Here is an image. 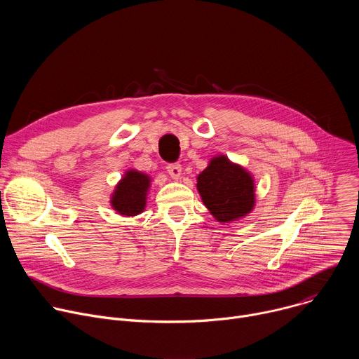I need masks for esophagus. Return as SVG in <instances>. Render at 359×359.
Returning <instances> with one entry per match:
<instances>
[{
	"label": "esophagus",
	"mask_w": 359,
	"mask_h": 359,
	"mask_svg": "<svg viewBox=\"0 0 359 359\" xmlns=\"http://www.w3.org/2000/svg\"><path fill=\"white\" fill-rule=\"evenodd\" d=\"M166 169H168L169 175L175 179H179L180 175H182V166L179 163H170V165H168Z\"/></svg>",
	"instance_id": "obj_1"
}]
</instances>
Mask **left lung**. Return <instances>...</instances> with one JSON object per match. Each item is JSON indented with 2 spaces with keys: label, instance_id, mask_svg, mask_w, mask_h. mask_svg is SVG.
Listing matches in <instances>:
<instances>
[{
  "label": "left lung",
  "instance_id": "1",
  "mask_svg": "<svg viewBox=\"0 0 359 359\" xmlns=\"http://www.w3.org/2000/svg\"><path fill=\"white\" fill-rule=\"evenodd\" d=\"M197 190L204 206L220 223L241 219L254 209L252 176L224 155L213 158L197 176Z\"/></svg>",
  "mask_w": 359,
  "mask_h": 359
}]
</instances>
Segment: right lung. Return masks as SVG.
<instances>
[{"instance_id": "obj_1", "label": "right lung", "mask_w": 359, "mask_h": 359, "mask_svg": "<svg viewBox=\"0 0 359 359\" xmlns=\"http://www.w3.org/2000/svg\"><path fill=\"white\" fill-rule=\"evenodd\" d=\"M150 187V177L137 170H128L116 184L111 197L114 210L121 216H136L146 208V196Z\"/></svg>"}]
</instances>
